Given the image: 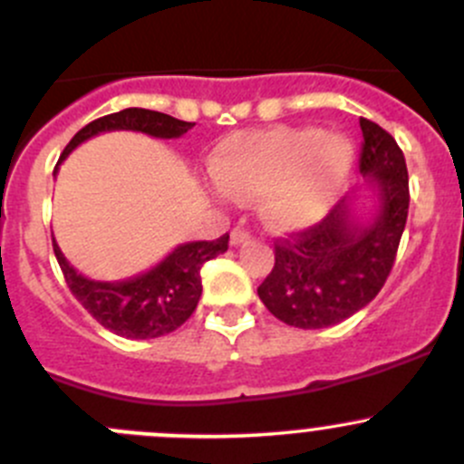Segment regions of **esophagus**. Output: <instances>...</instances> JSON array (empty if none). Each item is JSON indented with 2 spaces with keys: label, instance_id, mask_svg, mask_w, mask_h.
Listing matches in <instances>:
<instances>
[{
  "label": "esophagus",
  "instance_id": "34e87169",
  "mask_svg": "<svg viewBox=\"0 0 464 464\" xmlns=\"http://www.w3.org/2000/svg\"><path fill=\"white\" fill-rule=\"evenodd\" d=\"M251 240V233L245 231V228H233L231 231V245L237 246V245H246V242Z\"/></svg>",
  "mask_w": 464,
  "mask_h": 464
}]
</instances>
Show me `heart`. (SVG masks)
<instances>
[{"label":"heart","instance_id":"heart-1","mask_svg":"<svg viewBox=\"0 0 464 464\" xmlns=\"http://www.w3.org/2000/svg\"><path fill=\"white\" fill-rule=\"evenodd\" d=\"M354 150L339 132L269 128L228 139L213 172L219 193L260 199L262 218L278 231L319 222L353 170Z\"/></svg>","mask_w":464,"mask_h":464}]
</instances>
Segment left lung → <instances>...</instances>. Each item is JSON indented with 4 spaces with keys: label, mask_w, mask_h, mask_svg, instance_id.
Returning <instances> with one entry per match:
<instances>
[{
    "label": "left lung",
    "mask_w": 464,
    "mask_h": 464,
    "mask_svg": "<svg viewBox=\"0 0 464 464\" xmlns=\"http://www.w3.org/2000/svg\"><path fill=\"white\" fill-rule=\"evenodd\" d=\"M359 170L377 188L368 222L345 195L314 227L276 240V262L258 287L266 310L287 325L321 330L350 319L377 296L395 262L409 215V172L395 139L359 119Z\"/></svg>",
    "instance_id": "left-lung-1"
}]
</instances>
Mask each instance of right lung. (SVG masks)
<instances>
[{"instance_id": "1", "label": "right lung", "mask_w": 464, "mask_h": 464, "mask_svg": "<svg viewBox=\"0 0 464 464\" xmlns=\"http://www.w3.org/2000/svg\"><path fill=\"white\" fill-rule=\"evenodd\" d=\"M193 125L195 123L172 119L161 111L128 107L116 114L92 121L81 132H76V137L60 154L58 166L73 148L101 132L130 130V132H143L157 139H177L188 132ZM58 166H55L53 175L58 172ZM227 249L228 233L210 242H186L145 274L128 280H116V283H101V280H89L78 274L53 240V254L63 269L64 280H67V287L72 289L78 303L102 327L125 336V339H157V336L170 334L177 327L184 325L202 296L199 269L204 266V262L213 260L215 256L224 254Z\"/></svg>"}]
</instances>
